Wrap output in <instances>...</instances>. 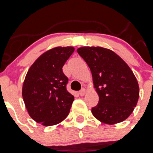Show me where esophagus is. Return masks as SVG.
I'll list each match as a JSON object with an SVG mask.
<instances>
[{
  "instance_id": "obj_1",
  "label": "esophagus",
  "mask_w": 153,
  "mask_h": 153,
  "mask_svg": "<svg viewBox=\"0 0 153 153\" xmlns=\"http://www.w3.org/2000/svg\"><path fill=\"white\" fill-rule=\"evenodd\" d=\"M85 93H86V90H85L84 88H83L82 89V90H80V91H79V96H81V97H82V96H83L85 94Z\"/></svg>"
}]
</instances>
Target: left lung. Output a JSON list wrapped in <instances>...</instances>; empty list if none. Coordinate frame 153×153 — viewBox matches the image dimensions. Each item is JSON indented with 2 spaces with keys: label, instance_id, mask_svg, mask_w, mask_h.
I'll return each mask as SVG.
<instances>
[{
  "label": "left lung",
  "instance_id": "obj_1",
  "mask_svg": "<svg viewBox=\"0 0 153 153\" xmlns=\"http://www.w3.org/2000/svg\"><path fill=\"white\" fill-rule=\"evenodd\" d=\"M91 70L99 102L92 113L103 123L113 125L126 120L136 106L140 88L129 67L113 51L100 47L77 49Z\"/></svg>",
  "mask_w": 153,
  "mask_h": 153
}]
</instances>
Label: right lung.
Instances as JSON below:
<instances>
[{"label": "right lung", "instance_id": "right-lung-1", "mask_svg": "<svg viewBox=\"0 0 153 153\" xmlns=\"http://www.w3.org/2000/svg\"><path fill=\"white\" fill-rule=\"evenodd\" d=\"M74 51L73 47L49 50L27 71L22 96L30 117L36 123L49 126L68 116L74 97L67 90L68 78L62 68Z\"/></svg>", "mask_w": 153, "mask_h": 153}]
</instances>
